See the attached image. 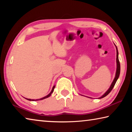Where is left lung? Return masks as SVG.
Returning a JSON list of instances; mask_svg holds the SVG:
<instances>
[{
	"label": "left lung",
	"mask_w": 132,
	"mask_h": 132,
	"mask_svg": "<svg viewBox=\"0 0 132 132\" xmlns=\"http://www.w3.org/2000/svg\"><path fill=\"white\" fill-rule=\"evenodd\" d=\"M116 46V45H115ZM116 49H117V71H116V75H115V77L114 78V79H113V81L112 82V84L111 85L110 87L109 88V89L108 90L106 91V93L104 94L103 95H102L101 97L99 98V99L100 98H102L105 97L108 94L111 92V90H112V88H113V87H114L115 84L116 83V82H117V80L118 78H119V75H120V63H119V58H118V49L117 47L116 46Z\"/></svg>",
	"instance_id": "left-lung-1"
}]
</instances>
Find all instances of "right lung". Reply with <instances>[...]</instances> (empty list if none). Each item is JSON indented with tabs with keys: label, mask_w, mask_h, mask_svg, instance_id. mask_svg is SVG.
I'll list each match as a JSON object with an SVG mask.
<instances>
[{
	"label": "right lung",
	"mask_w": 132,
	"mask_h": 132,
	"mask_svg": "<svg viewBox=\"0 0 132 132\" xmlns=\"http://www.w3.org/2000/svg\"><path fill=\"white\" fill-rule=\"evenodd\" d=\"M55 86H54L53 87V88H52V91H51V93H50V94H49L48 95H47L46 96H45V97H43V98H40V99H37V100H31V99H28V98H26V99H27V100H29V101H38V100H44V99H45V98H48L49 97H50L51 95L52 94V93L53 92V90H54V88H55Z\"/></svg>",
	"instance_id": "obj_1"
}]
</instances>
